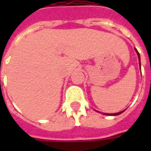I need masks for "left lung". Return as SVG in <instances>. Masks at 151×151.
I'll return each instance as SVG.
<instances>
[{"label": "left lung", "mask_w": 151, "mask_h": 151, "mask_svg": "<svg viewBox=\"0 0 151 151\" xmlns=\"http://www.w3.org/2000/svg\"><path fill=\"white\" fill-rule=\"evenodd\" d=\"M135 51L137 52V56H138V60H139V65L140 66H141V59H140V55L139 53H138V52H137V50L135 48ZM123 111H124V110L122 111H120V112H117V113H113V114H108V113H104V115H108V116H118V115H120V114H121Z\"/></svg>", "instance_id": "left-lung-1"}]
</instances>
